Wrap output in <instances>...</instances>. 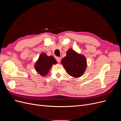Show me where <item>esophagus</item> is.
<instances>
[{
  "label": "esophagus",
  "instance_id": "obj_1",
  "mask_svg": "<svg viewBox=\"0 0 121 121\" xmlns=\"http://www.w3.org/2000/svg\"><path fill=\"white\" fill-rule=\"evenodd\" d=\"M56 60H57V61L58 62V63H60V57H56Z\"/></svg>",
  "mask_w": 121,
  "mask_h": 121
}]
</instances>
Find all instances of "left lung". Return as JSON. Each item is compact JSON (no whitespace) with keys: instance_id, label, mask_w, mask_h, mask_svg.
<instances>
[{"instance_id":"1","label":"left lung","mask_w":121,"mask_h":121,"mask_svg":"<svg viewBox=\"0 0 121 121\" xmlns=\"http://www.w3.org/2000/svg\"><path fill=\"white\" fill-rule=\"evenodd\" d=\"M65 71L69 75L77 78L81 76L87 67L85 56L78 54L72 49H69L67 56L61 61Z\"/></svg>"}]
</instances>
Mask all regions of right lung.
Returning <instances> with one entry per match:
<instances>
[{
	"mask_svg": "<svg viewBox=\"0 0 121 121\" xmlns=\"http://www.w3.org/2000/svg\"><path fill=\"white\" fill-rule=\"evenodd\" d=\"M57 61L52 56H48L44 53H42L36 61L35 68L41 76H45L48 73L52 65H56Z\"/></svg>",
	"mask_w": 121,
	"mask_h": 121,
	"instance_id": "right-lung-1",
	"label": "right lung"
}]
</instances>
